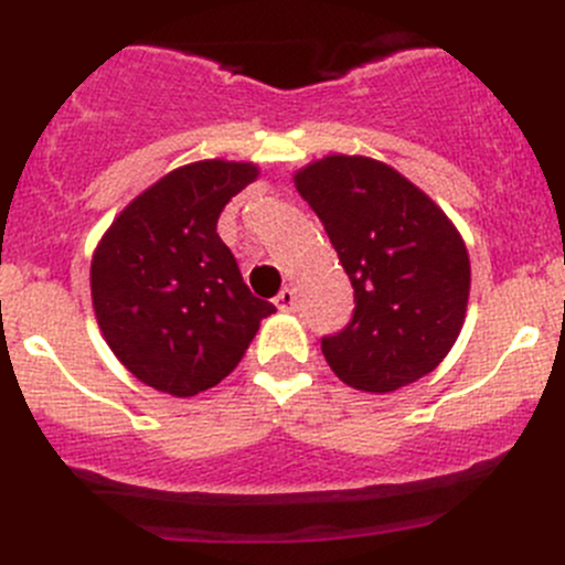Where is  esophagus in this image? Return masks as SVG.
<instances>
[{
	"instance_id": "esophagus-1",
	"label": "esophagus",
	"mask_w": 565,
	"mask_h": 565,
	"mask_svg": "<svg viewBox=\"0 0 565 565\" xmlns=\"http://www.w3.org/2000/svg\"><path fill=\"white\" fill-rule=\"evenodd\" d=\"M276 306H278V309H281V311H292V309H295V289L284 287L281 292H278Z\"/></svg>"
}]
</instances>
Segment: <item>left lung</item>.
Returning <instances> with one entry per match:
<instances>
[{
    "label": "left lung",
    "mask_w": 565,
    "mask_h": 565,
    "mask_svg": "<svg viewBox=\"0 0 565 565\" xmlns=\"http://www.w3.org/2000/svg\"><path fill=\"white\" fill-rule=\"evenodd\" d=\"M355 289V315L322 355L355 391L391 393L435 372L465 324L470 256L454 221L396 169L324 156L295 172Z\"/></svg>",
    "instance_id": "obj_1"
}]
</instances>
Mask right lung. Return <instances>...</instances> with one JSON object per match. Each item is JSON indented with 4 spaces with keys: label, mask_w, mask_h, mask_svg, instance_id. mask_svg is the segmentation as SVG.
Wrapping results in <instances>:
<instances>
[{
    "label": "right lung",
    "mask_w": 565,
    "mask_h": 565,
    "mask_svg": "<svg viewBox=\"0 0 565 565\" xmlns=\"http://www.w3.org/2000/svg\"><path fill=\"white\" fill-rule=\"evenodd\" d=\"M259 177L246 161L185 163L141 191L89 267L106 344L139 383L188 398L230 377L276 306L250 295L221 241V210Z\"/></svg>",
    "instance_id": "add662e5"
}]
</instances>
